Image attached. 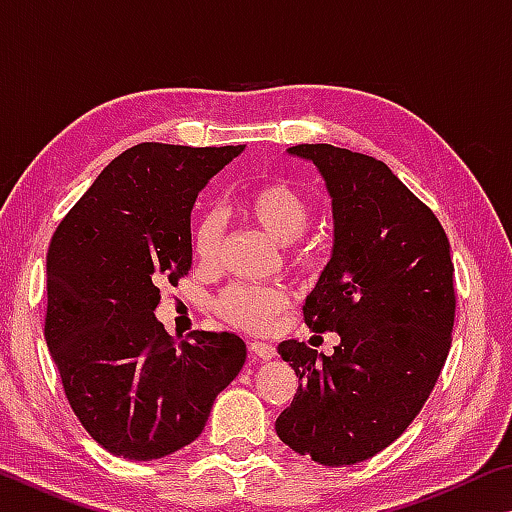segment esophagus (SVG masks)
Masks as SVG:
<instances>
[{"label": "esophagus", "mask_w": 512, "mask_h": 512, "mask_svg": "<svg viewBox=\"0 0 512 512\" xmlns=\"http://www.w3.org/2000/svg\"><path fill=\"white\" fill-rule=\"evenodd\" d=\"M248 350H250V354H253L255 359H262V361H268V359H273L275 357V348L271 343H262V341H253L248 345Z\"/></svg>", "instance_id": "esophagus-1"}]
</instances>
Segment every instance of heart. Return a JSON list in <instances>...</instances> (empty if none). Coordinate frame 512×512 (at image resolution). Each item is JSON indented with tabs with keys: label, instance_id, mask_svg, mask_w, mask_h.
Returning a JSON list of instances; mask_svg holds the SVG:
<instances>
[{
	"label": "heart",
	"instance_id": "obj_1",
	"mask_svg": "<svg viewBox=\"0 0 512 512\" xmlns=\"http://www.w3.org/2000/svg\"><path fill=\"white\" fill-rule=\"evenodd\" d=\"M239 212L248 221L259 225L277 244L287 246L289 262L309 271L318 262L320 246L314 237H305L311 221V205L296 187L282 180L257 185L241 198ZM219 219L207 214L196 225L194 257L201 264H210L219 246ZM289 305V293L282 287L262 284H230L214 300V311L230 325L241 329H266Z\"/></svg>",
	"mask_w": 512,
	"mask_h": 512
}]
</instances>
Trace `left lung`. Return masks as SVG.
<instances>
[{
	"instance_id": "8db88e82",
	"label": "left lung",
	"mask_w": 512,
	"mask_h": 512,
	"mask_svg": "<svg viewBox=\"0 0 512 512\" xmlns=\"http://www.w3.org/2000/svg\"><path fill=\"white\" fill-rule=\"evenodd\" d=\"M289 153L314 162L332 196V259L302 314L341 343L332 357L277 345L300 388L275 431L320 465H354L402 436L445 366L456 316L449 239L381 160L332 144Z\"/></svg>"
}]
</instances>
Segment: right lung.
Masks as SVG:
<instances>
[{"instance_id": "1", "label": "right lung", "mask_w": 512, "mask_h": 512, "mask_svg": "<svg viewBox=\"0 0 512 512\" xmlns=\"http://www.w3.org/2000/svg\"><path fill=\"white\" fill-rule=\"evenodd\" d=\"M244 146L144 142L112 160L54 232L45 339L67 402L115 456L151 461L192 443L239 375L246 343L155 318L160 287L192 268V207Z\"/></svg>"}]
</instances>
